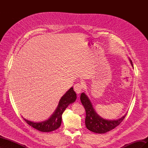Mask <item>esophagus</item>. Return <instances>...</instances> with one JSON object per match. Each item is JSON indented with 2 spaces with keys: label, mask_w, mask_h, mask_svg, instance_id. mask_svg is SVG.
I'll return each mask as SVG.
<instances>
[{
  "label": "esophagus",
  "mask_w": 148,
  "mask_h": 148,
  "mask_svg": "<svg viewBox=\"0 0 148 148\" xmlns=\"http://www.w3.org/2000/svg\"><path fill=\"white\" fill-rule=\"evenodd\" d=\"M83 88V84L82 83H77L74 85V90L77 94H79L82 91Z\"/></svg>",
  "instance_id": "34e87169"
}]
</instances>
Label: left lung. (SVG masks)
<instances>
[{
  "mask_svg": "<svg viewBox=\"0 0 148 148\" xmlns=\"http://www.w3.org/2000/svg\"><path fill=\"white\" fill-rule=\"evenodd\" d=\"M130 62L132 66H133L132 61L130 60ZM80 100L86 110L85 125L89 130L94 133L101 134L112 130L119 125L126 116V115H125L123 117L115 120L104 119L97 114L93 108L91 101L84 92L82 93L80 96Z\"/></svg>",
  "mask_w": 148,
  "mask_h": 148,
  "instance_id": "obj_1",
  "label": "left lung"
}]
</instances>
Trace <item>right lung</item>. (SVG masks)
I'll list each match as a JSON object with an SVG mask.
<instances>
[{
	"mask_svg": "<svg viewBox=\"0 0 148 148\" xmlns=\"http://www.w3.org/2000/svg\"><path fill=\"white\" fill-rule=\"evenodd\" d=\"M77 99V95L71 88L65 95L62 97L59 105L56 111L51 117L47 120L39 123H34L24 119L25 122L31 127L42 132H50L59 128L62 122V115L68 106L75 101Z\"/></svg>",
	"mask_w": 148,
	"mask_h": 148,
	"instance_id": "add662e5",
	"label": "right lung"
}]
</instances>
